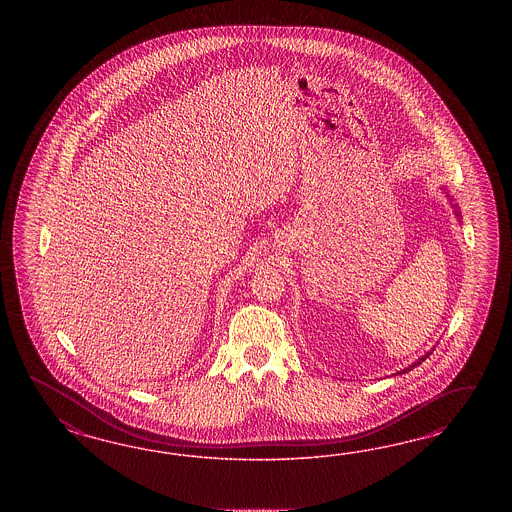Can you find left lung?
I'll use <instances>...</instances> for the list:
<instances>
[{"label":"left lung","instance_id":"obj_1","mask_svg":"<svg viewBox=\"0 0 512 512\" xmlns=\"http://www.w3.org/2000/svg\"><path fill=\"white\" fill-rule=\"evenodd\" d=\"M454 212H456V216H460V214H458V210H454ZM430 353H432V351H430ZM430 353H426V355H424V357L419 358V360H417V362H413V364H411V366H409V368H405V370H403V372H400V373H407V372H409V370H413V368H415V366H419V364H422V362H424V360H426V358L430 357Z\"/></svg>","mask_w":512,"mask_h":512}]
</instances>
